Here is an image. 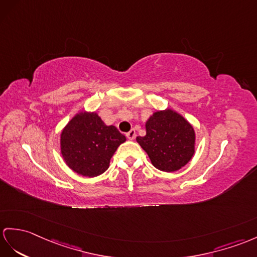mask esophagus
<instances>
[{"label":"esophagus","mask_w":257,"mask_h":257,"mask_svg":"<svg viewBox=\"0 0 257 257\" xmlns=\"http://www.w3.org/2000/svg\"><path fill=\"white\" fill-rule=\"evenodd\" d=\"M126 137H127V139H128L130 141H133V140L135 139V137H136L135 130H134V128H132V130L130 131V132H127V133H126Z\"/></svg>","instance_id":"34e87169"}]
</instances>
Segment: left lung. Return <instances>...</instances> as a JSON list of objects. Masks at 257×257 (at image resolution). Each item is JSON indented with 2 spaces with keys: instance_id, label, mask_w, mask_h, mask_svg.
I'll list each match as a JSON object with an SVG mask.
<instances>
[{
  "instance_id": "left-lung-1",
  "label": "left lung",
  "mask_w": 257,
  "mask_h": 257,
  "mask_svg": "<svg viewBox=\"0 0 257 257\" xmlns=\"http://www.w3.org/2000/svg\"><path fill=\"white\" fill-rule=\"evenodd\" d=\"M155 168L174 172L184 167L195 153L192 125L171 109L157 111L146 122V135L136 139Z\"/></svg>"
}]
</instances>
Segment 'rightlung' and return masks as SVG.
Here are the masks:
<instances>
[{
    "label": "right lung",
    "mask_w": 257,
    "mask_h": 257,
    "mask_svg": "<svg viewBox=\"0 0 257 257\" xmlns=\"http://www.w3.org/2000/svg\"><path fill=\"white\" fill-rule=\"evenodd\" d=\"M126 141L96 112H79L61 133V154L74 172L88 178L102 174L117 147Z\"/></svg>",
    "instance_id": "obj_1"
}]
</instances>
